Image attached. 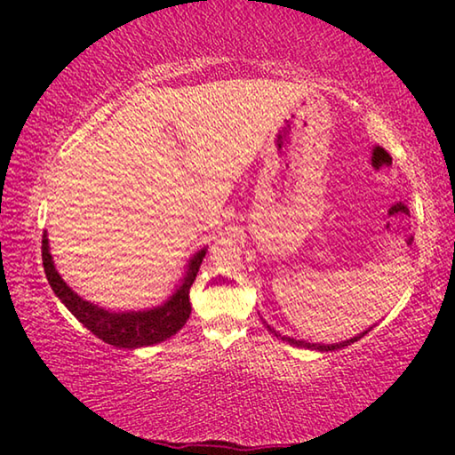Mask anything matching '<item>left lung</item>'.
Here are the masks:
<instances>
[{"mask_svg":"<svg viewBox=\"0 0 455 455\" xmlns=\"http://www.w3.org/2000/svg\"><path fill=\"white\" fill-rule=\"evenodd\" d=\"M265 325H267V329L271 331L273 335H276V339H283V341H287L289 345H292V347H303V349H313V351H335V349H343V347H347V345H351V343H355L357 339H361L363 335H367L369 331H371V327H369L367 331H363V333H359V335H355V337H351V339H347V341H339V343H331V345H325V343H307V341H301V339H292V337H284V335H281L279 331H275L271 325H268L267 321H263Z\"/></svg>","mask_w":455,"mask_h":455,"instance_id":"left-lung-1","label":"left lung"}]
</instances>
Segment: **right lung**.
<instances>
[{"label":"right lung","instance_id":"1","mask_svg":"<svg viewBox=\"0 0 455 455\" xmlns=\"http://www.w3.org/2000/svg\"><path fill=\"white\" fill-rule=\"evenodd\" d=\"M204 255L206 246L190 257L180 283L176 284L174 292L163 305L150 307L144 311H110L86 301L72 287H68V283L61 279L56 265H53L48 233L42 236L44 271L52 291L84 327L92 331L98 339H102L104 343L122 349L148 347V345L166 341V339L179 333L190 317V287L196 279Z\"/></svg>","mask_w":455,"mask_h":455}]
</instances>
